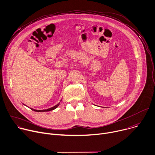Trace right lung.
<instances>
[{"instance_id": "obj_1", "label": "right lung", "mask_w": 155, "mask_h": 155, "mask_svg": "<svg viewBox=\"0 0 155 155\" xmlns=\"http://www.w3.org/2000/svg\"><path fill=\"white\" fill-rule=\"evenodd\" d=\"M59 104H60V103H58V104H57V105H55V106H54V107H51V108H49V109H45V110H35V109H31V108H30V109H32V110L35 111V112H48V111L56 109V108L59 106Z\"/></svg>"}]
</instances>
